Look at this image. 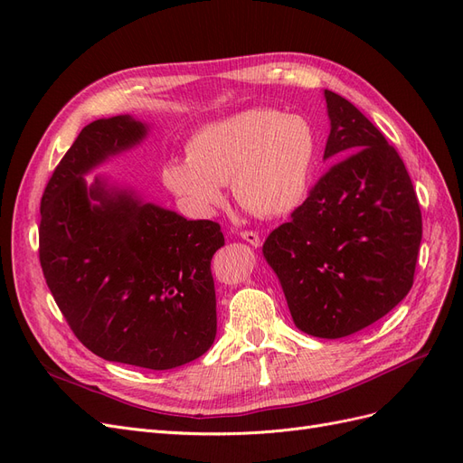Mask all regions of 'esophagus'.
Here are the masks:
<instances>
[{"label":"esophagus","mask_w":463,"mask_h":463,"mask_svg":"<svg viewBox=\"0 0 463 463\" xmlns=\"http://www.w3.org/2000/svg\"><path fill=\"white\" fill-rule=\"evenodd\" d=\"M240 237H241L243 241H247L249 245H253V247H260V235H259L257 232L243 230V232H240Z\"/></svg>","instance_id":"1"}]
</instances>
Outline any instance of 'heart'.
Here are the masks:
<instances>
[{
	"label": "heart",
	"instance_id": "heart-1",
	"mask_svg": "<svg viewBox=\"0 0 463 463\" xmlns=\"http://www.w3.org/2000/svg\"><path fill=\"white\" fill-rule=\"evenodd\" d=\"M318 156L313 123L301 114L253 108L204 125L187 141V158L164 165V184L194 216H210L223 184L249 213L291 214L307 199Z\"/></svg>",
	"mask_w": 463,
	"mask_h": 463
}]
</instances>
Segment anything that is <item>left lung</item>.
<instances>
[{
  "instance_id": "left-lung-1",
  "label": "left lung",
  "mask_w": 463,
  "mask_h": 463,
  "mask_svg": "<svg viewBox=\"0 0 463 463\" xmlns=\"http://www.w3.org/2000/svg\"><path fill=\"white\" fill-rule=\"evenodd\" d=\"M334 162L305 203L262 245L293 322L317 338H344L383 318L413 286L423 235L408 170L384 135L325 90Z\"/></svg>"
}]
</instances>
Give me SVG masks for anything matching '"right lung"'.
<instances>
[{
    "label": "right lung",
    "mask_w": 463,
    "mask_h": 463,
    "mask_svg": "<svg viewBox=\"0 0 463 463\" xmlns=\"http://www.w3.org/2000/svg\"><path fill=\"white\" fill-rule=\"evenodd\" d=\"M145 135L131 116L79 133L42 194L38 255L82 345L106 361L165 371L201 357L216 338L210 260L223 235L213 220H185L100 181L87 187L82 175Z\"/></svg>",
    "instance_id": "1"
}]
</instances>
